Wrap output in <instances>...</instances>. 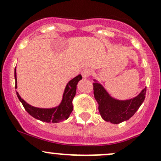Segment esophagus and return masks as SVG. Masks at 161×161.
Returning <instances> with one entry per match:
<instances>
[{
    "label": "esophagus",
    "instance_id": "esophagus-1",
    "mask_svg": "<svg viewBox=\"0 0 161 161\" xmlns=\"http://www.w3.org/2000/svg\"><path fill=\"white\" fill-rule=\"evenodd\" d=\"M91 69H85L82 71V75L84 79H88L90 77V75H91Z\"/></svg>",
    "mask_w": 161,
    "mask_h": 161
}]
</instances>
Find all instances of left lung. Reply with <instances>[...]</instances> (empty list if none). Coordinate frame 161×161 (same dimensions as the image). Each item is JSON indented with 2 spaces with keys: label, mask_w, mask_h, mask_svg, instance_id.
Masks as SVG:
<instances>
[{
  "label": "left lung",
  "mask_w": 161,
  "mask_h": 161,
  "mask_svg": "<svg viewBox=\"0 0 161 161\" xmlns=\"http://www.w3.org/2000/svg\"><path fill=\"white\" fill-rule=\"evenodd\" d=\"M94 97L98 103L99 112L104 121L119 124L127 121L135 114L145 100L147 87L139 95L129 100H118L112 97L104 87L93 79Z\"/></svg>",
  "instance_id": "1"
}]
</instances>
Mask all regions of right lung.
I'll use <instances>...</instances> for the list:
<instances>
[{
  "label": "right lung",
  "instance_id": "right-lung-1",
  "mask_svg": "<svg viewBox=\"0 0 161 161\" xmlns=\"http://www.w3.org/2000/svg\"><path fill=\"white\" fill-rule=\"evenodd\" d=\"M82 79V75H79L74 79L69 81L66 85L62 100L59 105L54 108H41L33 107L25 101L19 92H16L17 97L23 105L25 110L31 116L37 120L47 123H58L68 119L73 111L72 100L76 94L77 84ZM14 79H15V89H17V77H16V67L14 69Z\"/></svg>",
  "mask_w": 161,
  "mask_h": 161
}]
</instances>
